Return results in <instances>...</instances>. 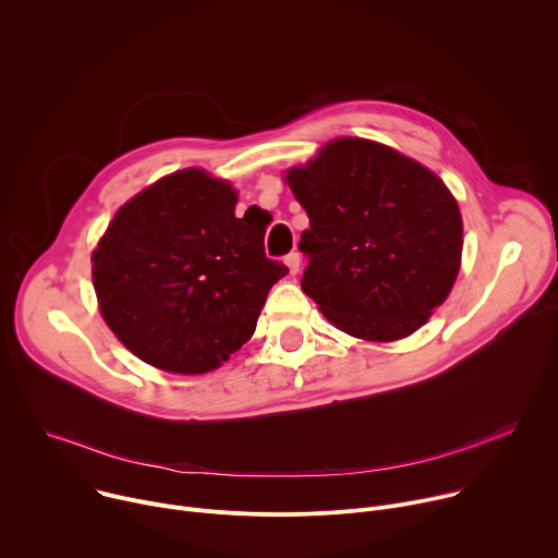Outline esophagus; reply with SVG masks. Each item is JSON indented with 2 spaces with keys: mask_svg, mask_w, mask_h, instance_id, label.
I'll list each match as a JSON object with an SVG mask.
<instances>
[{
  "mask_svg": "<svg viewBox=\"0 0 558 558\" xmlns=\"http://www.w3.org/2000/svg\"><path fill=\"white\" fill-rule=\"evenodd\" d=\"M284 263H287V267H289V271H291L293 276L300 271V254H298V252L287 254V256H284Z\"/></svg>",
  "mask_w": 558,
  "mask_h": 558,
  "instance_id": "34e87169",
  "label": "esophagus"
}]
</instances>
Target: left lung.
<instances>
[{
	"label": "left lung",
	"instance_id": "left-lung-1",
	"mask_svg": "<svg viewBox=\"0 0 558 558\" xmlns=\"http://www.w3.org/2000/svg\"><path fill=\"white\" fill-rule=\"evenodd\" d=\"M287 183L308 216L300 280L329 323L390 342L417 331L459 274L461 214L430 170L366 138H338Z\"/></svg>",
	"mask_w": 558,
	"mask_h": 558
}]
</instances>
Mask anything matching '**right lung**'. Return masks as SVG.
<instances>
[{"instance_id":"obj_1","label":"right lung","mask_w":558,"mask_h":558,"mask_svg":"<svg viewBox=\"0 0 558 558\" xmlns=\"http://www.w3.org/2000/svg\"><path fill=\"white\" fill-rule=\"evenodd\" d=\"M235 192L174 172L125 203L93 254L101 315L143 362L207 373L241 349L289 269L267 258L265 222L235 218Z\"/></svg>"}]
</instances>
